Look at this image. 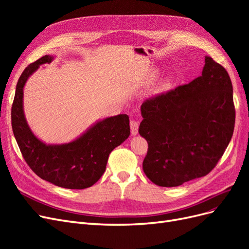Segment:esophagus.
Returning <instances> with one entry per match:
<instances>
[{"label": "esophagus", "instance_id": "1", "mask_svg": "<svg viewBox=\"0 0 249 249\" xmlns=\"http://www.w3.org/2000/svg\"><path fill=\"white\" fill-rule=\"evenodd\" d=\"M130 126H131L132 136H135V135H137L138 134V129H139V123L136 122V120H131V122H130Z\"/></svg>", "mask_w": 249, "mask_h": 249}]
</instances>
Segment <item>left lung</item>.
Returning a JSON list of instances; mask_svg holds the SVG:
<instances>
[{"mask_svg": "<svg viewBox=\"0 0 249 249\" xmlns=\"http://www.w3.org/2000/svg\"><path fill=\"white\" fill-rule=\"evenodd\" d=\"M139 134L148 143L145 176L177 187L207 176L220 160L235 127L232 85L223 66L206 56L201 76L141 105Z\"/></svg>", "mask_w": 249, "mask_h": 249, "instance_id": "1", "label": "left lung"}]
</instances>
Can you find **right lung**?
Returning a JSON list of instances; mask_svg holds the SVG:
<instances>
[{"label":"right lung","mask_w":249,"mask_h":249,"mask_svg":"<svg viewBox=\"0 0 249 249\" xmlns=\"http://www.w3.org/2000/svg\"><path fill=\"white\" fill-rule=\"evenodd\" d=\"M46 55L26 67L18 79L11 109L14 137L25 161L37 176L58 187L85 189L101 178L110 153L130 136L126 114L99 120L80 137L63 144H47L30 129L24 113V87L39 65L51 63Z\"/></svg>","instance_id":"add662e5"}]
</instances>
